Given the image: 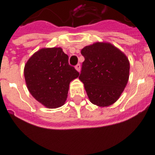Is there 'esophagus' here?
<instances>
[{"label": "esophagus", "instance_id": "34e87169", "mask_svg": "<svg viewBox=\"0 0 155 155\" xmlns=\"http://www.w3.org/2000/svg\"><path fill=\"white\" fill-rule=\"evenodd\" d=\"M75 69L77 70V71H78V72H80L81 71V64H78L76 66H75Z\"/></svg>", "mask_w": 155, "mask_h": 155}]
</instances>
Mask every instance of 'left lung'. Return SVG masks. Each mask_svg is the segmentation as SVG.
<instances>
[{
    "mask_svg": "<svg viewBox=\"0 0 155 155\" xmlns=\"http://www.w3.org/2000/svg\"><path fill=\"white\" fill-rule=\"evenodd\" d=\"M81 53L84 61L79 79L90 102L99 107L113 105L128 82V58L109 42H94L83 48Z\"/></svg>",
    "mask_w": 155,
    "mask_h": 155,
    "instance_id": "8db88e82",
    "label": "left lung"
}]
</instances>
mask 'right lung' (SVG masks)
<instances>
[{"mask_svg":"<svg viewBox=\"0 0 155 155\" xmlns=\"http://www.w3.org/2000/svg\"><path fill=\"white\" fill-rule=\"evenodd\" d=\"M24 76L30 94L49 109L61 107L68 98L71 81L79 76L68 64L62 48H42L25 65Z\"/></svg>","mask_w":155,"mask_h":155,"instance_id":"right-lung-1","label":"right lung"}]
</instances>
